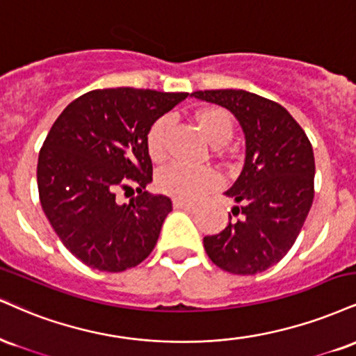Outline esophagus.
Wrapping results in <instances>:
<instances>
[{
    "instance_id": "1",
    "label": "esophagus",
    "mask_w": 356,
    "mask_h": 356,
    "mask_svg": "<svg viewBox=\"0 0 356 356\" xmlns=\"http://www.w3.org/2000/svg\"><path fill=\"white\" fill-rule=\"evenodd\" d=\"M174 207L175 209H187V211H192L195 209L194 202H189V200H184V199H174Z\"/></svg>"
}]
</instances>
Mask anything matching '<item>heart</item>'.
Here are the masks:
<instances>
[{
    "label": "heart",
    "instance_id": "b5f03b06",
    "mask_svg": "<svg viewBox=\"0 0 356 356\" xmlns=\"http://www.w3.org/2000/svg\"><path fill=\"white\" fill-rule=\"evenodd\" d=\"M200 129L213 144H225L232 136V119L220 108H205L195 115ZM169 118H161L147 132V151L152 159L159 161L165 154V136ZM222 177L212 167H194L184 162H172L162 167L157 174V186L165 194L179 199L194 200L220 186Z\"/></svg>",
    "mask_w": 356,
    "mask_h": 356
}]
</instances>
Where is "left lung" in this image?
I'll return each instance as SVG.
<instances>
[{"label": "left lung", "mask_w": 356, "mask_h": 356, "mask_svg": "<svg viewBox=\"0 0 356 356\" xmlns=\"http://www.w3.org/2000/svg\"><path fill=\"white\" fill-rule=\"evenodd\" d=\"M229 109L245 134V164L234 186V220L204 237L209 259L234 275H255L280 262L300 234L314 202L315 159L300 124L284 106L242 89L195 91Z\"/></svg>", "instance_id": "obj_1"}]
</instances>
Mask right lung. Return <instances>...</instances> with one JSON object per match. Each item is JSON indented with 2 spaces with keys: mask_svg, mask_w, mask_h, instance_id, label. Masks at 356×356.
<instances>
[{
  "mask_svg": "<svg viewBox=\"0 0 356 356\" xmlns=\"http://www.w3.org/2000/svg\"><path fill=\"white\" fill-rule=\"evenodd\" d=\"M189 96L152 89H94L59 114L38 159L41 207L64 247L102 272H122L149 257L172 202L151 195L147 132ZM136 187L119 204L115 195Z\"/></svg>",
  "mask_w": 356,
  "mask_h": 356,
  "instance_id": "1",
  "label": "right lung"
}]
</instances>
